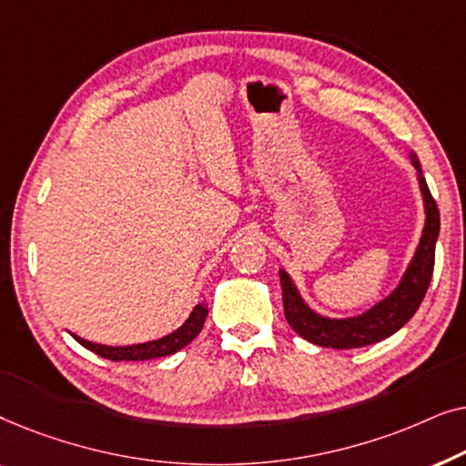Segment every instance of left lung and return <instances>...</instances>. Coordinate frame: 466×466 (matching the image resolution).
<instances>
[{"instance_id":"8db88e82","label":"left lung","mask_w":466,"mask_h":466,"mask_svg":"<svg viewBox=\"0 0 466 466\" xmlns=\"http://www.w3.org/2000/svg\"><path fill=\"white\" fill-rule=\"evenodd\" d=\"M413 167L418 169L420 190L424 197L426 222L422 238H420L418 250L413 254L410 267H407L403 279H400L392 295H388L384 301L373 305L371 309L362 316L343 318V320H333L324 318L316 311H311L299 295L297 286L284 269H279V284H282V299H284V316L295 333L303 339H308L316 346L335 348V350H352L378 343L386 337L410 322V318L416 314L420 303L429 290L432 269H435V244L439 238V208L432 199L429 184L422 176V167L416 155H411Z\"/></svg>"}]
</instances>
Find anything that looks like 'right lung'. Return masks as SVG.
Instances as JSON below:
<instances>
[{
    "label": "right lung",
    "mask_w": 466,
    "mask_h": 466,
    "mask_svg": "<svg viewBox=\"0 0 466 466\" xmlns=\"http://www.w3.org/2000/svg\"><path fill=\"white\" fill-rule=\"evenodd\" d=\"M208 316V305L199 303L193 309V314L188 316V320L182 324L180 329L174 330L171 335H165L161 339L155 341H146V343H136V346H120V348H112V346H101V343H93L82 339V337H76L74 339L85 346L91 352L104 356L107 360H150V359H161V356H169L176 354L177 350H182L184 346H188L190 341L199 335V330L203 329V322H206Z\"/></svg>",
    "instance_id": "1"
}]
</instances>
